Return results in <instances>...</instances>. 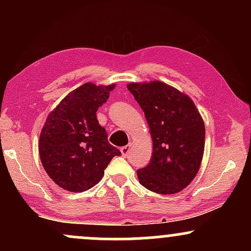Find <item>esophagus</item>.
<instances>
[{
	"label": "esophagus",
	"mask_w": 251,
	"mask_h": 251,
	"mask_svg": "<svg viewBox=\"0 0 251 251\" xmlns=\"http://www.w3.org/2000/svg\"><path fill=\"white\" fill-rule=\"evenodd\" d=\"M129 151H131V145H126V146H123L122 149H120V152H122V154L124 157H126L129 153Z\"/></svg>",
	"instance_id": "obj_1"
}]
</instances>
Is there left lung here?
<instances>
[{"label":"left lung","instance_id":"left-lung-1","mask_svg":"<svg viewBox=\"0 0 251 251\" xmlns=\"http://www.w3.org/2000/svg\"><path fill=\"white\" fill-rule=\"evenodd\" d=\"M127 88L145 113L153 144L151 162L137 170L139 183L157 194H177L201 168L203 118L191 98L165 82H131Z\"/></svg>","mask_w":251,"mask_h":251}]
</instances>
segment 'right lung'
Wrapping results in <instances>:
<instances>
[{
    "instance_id": "add662e5",
    "label": "right lung",
    "mask_w": 251,
    "mask_h": 251,
    "mask_svg": "<svg viewBox=\"0 0 251 251\" xmlns=\"http://www.w3.org/2000/svg\"><path fill=\"white\" fill-rule=\"evenodd\" d=\"M116 85L86 82L68 93L50 112L39 139L43 169L60 188L82 192L93 188L120 151L107 140L97 111Z\"/></svg>"
}]
</instances>
